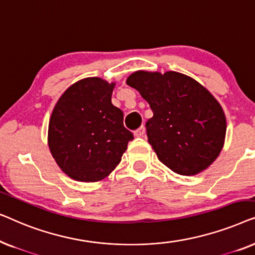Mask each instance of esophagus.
Wrapping results in <instances>:
<instances>
[{
    "label": "esophagus",
    "instance_id": "1",
    "mask_svg": "<svg viewBox=\"0 0 255 255\" xmlns=\"http://www.w3.org/2000/svg\"><path fill=\"white\" fill-rule=\"evenodd\" d=\"M144 134H145V128L144 127H140L138 128V130L134 131L135 137H144Z\"/></svg>",
    "mask_w": 255,
    "mask_h": 255
}]
</instances>
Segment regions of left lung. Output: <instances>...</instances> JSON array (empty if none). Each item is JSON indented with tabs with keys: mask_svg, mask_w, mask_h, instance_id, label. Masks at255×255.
<instances>
[{
	"mask_svg": "<svg viewBox=\"0 0 255 255\" xmlns=\"http://www.w3.org/2000/svg\"><path fill=\"white\" fill-rule=\"evenodd\" d=\"M127 83L147 101L148 142L158 159L180 175L207 169L221 153L226 118L217 100L190 76L138 71Z\"/></svg>",
	"mask_w": 255,
	"mask_h": 255,
	"instance_id": "left-lung-1",
	"label": "left lung"
}]
</instances>
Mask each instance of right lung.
Returning a JSON list of instances; mask_svg holds the SVG:
<instances>
[{"mask_svg": "<svg viewBox=\"0 0 255 255\" xmlns=\"http://www.w3.org/2000/svg\"><path fill=\"white\" fill-rule=\"evenodd\" d=\"M115 83L87 78L62 94L48 123V147L69 177L95 182L121 162L133 134L123 124V111L111 103Z\"/></svg>", "mask_w": 255, "mask_h": 255, "instance_id": "obj_1", "label": "right lung"}]
</instances>
